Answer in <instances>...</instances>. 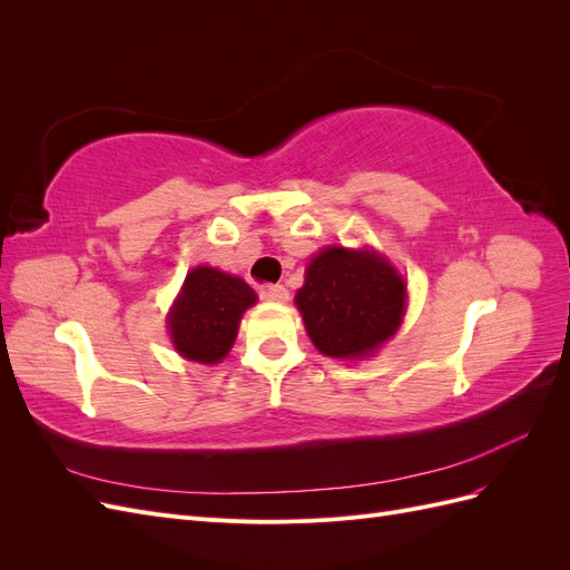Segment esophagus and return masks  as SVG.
Wrapping results in <instances>:
<instances>
[{
  "label": "esophagus",
  "mask_w": 570,
  "mask_h": 570,
  "mask_svg": "<svg viewBox=\"0 0 570 570\" xmlns=\"http://www.w3.org/2000/svg\"><path fill=\"white\" fill-rule=\"evenodd\" d=\"M262 297L268 302H287L289 292L285 285H264L262 287Z\"/></svg>",
  "instance_id": "esophagus-1"
}]
</instances>
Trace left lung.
Returning a JSON list of instances; mask_svg holds the SVG:
<instances>
[{
  "label": "left lung",
  "instance_id": "obj_1",
  "mask_svg": "<svg viewBox=\"0 0 570 570\" xmlns=\"http://www.w3.org/2000/svg\"><path fill=\"white\" fill-rule=\"evenodd\" d=\"M295 302L318 352L352 358L373 352L396 333L406 285L373 252L327 247L308 264Z\"/></svg>",
  "mask_w": 570,
  "mask_h": 570
}]
</instances>
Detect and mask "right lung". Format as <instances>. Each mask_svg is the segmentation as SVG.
<instances>
[{"label":"right lung","mask_w":570,"mask_h":570,"mask_svg":"<svg viewBox=\"0 0 570 570\" xmlns=\"http://www.w3.org/2000/svg\"><path fill=\"white\" fill-rule=\"evenodd\" d=\"M254 302V289L245 281L209 266L195 268L168 316L176 350L189 361L218 364L230 352L239 318Z\"/></svg>","instance_id":"obj_1"}]
</instances>
